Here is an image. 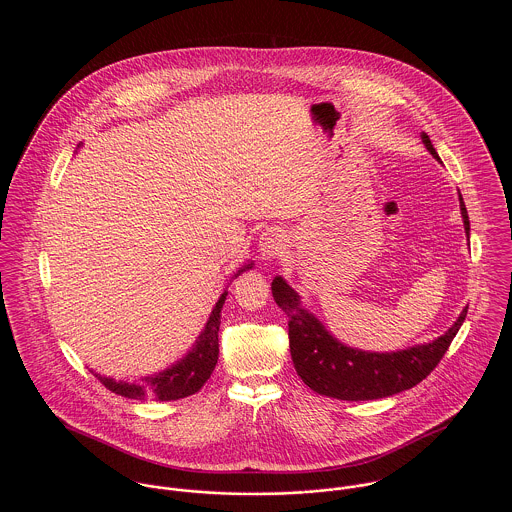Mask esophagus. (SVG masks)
<instances>
[{
    "mask_svg": "<svg viewBox=\"0 0 512 512\" xmlns=\"http://www.w3.org/2000/svg\"><path fill=\"white\" fill-rule=\"evenodd\" d=\"M282 248H284V236H282V232H278V230H268V232L262 234V238H260V254H262L266 260L280 256Z\"/></svg>",
    "mask_w": 512,
    "mask_h": 512,
    "instance_id": "obj_1",
    "label": "esophagus"
}]
</instances>
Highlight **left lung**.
<instances>
[{
    "instance_id": "8db88e82",
    "label": "left lung",
    "mask_w": 512,
    "mask_h": 512,
    "mask_svg": "<svg viewBox=\"0 0 512 512\" xmlns=\"http://www.w3.org/2000/svg\"><path fill=\"white\" fill-rule=\"evenodd\" d=\"M422 140L428 151L438 157L430 136L422 134ZM459 201L465 232L469 238L467 209L463 199ZM272 295L278 307L290 319V351L293 366L301 380L323 396L349 402L386 398L422 382L439 365L467 315V309H463L453 327H449V331L434 343L418 345L398 353H365L333 339L323 329V325L299 305L297 293L282 278L272 282Z\"/></svg>"
}]
</instances>
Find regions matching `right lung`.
I'll list each match as a JSON object with an SVG mask.
<instances>
[{"label":"right lung","instance_id":"right-lung-1","mask_svg":"<svg viewBox=\"0 0 512 512\" xmlns=\"http://www.w3.org/2000/svg\"><path fill=\"white\" fill-rule=\"evenodd\" d=\"M252 268V264L244 266L240 272ZM236 274V276H238ZM226 290L220 295L207 325L205 331L201 333L197 345L193 351L175 366L155 374L142 378L140 384H126V382H114L110 378L98 376V380L112 392L124 396V398H136V400H179L185 396H191L201 390V386L211 378L217 361H219V327H220V309L226 299Z\"/></svg>","mask_w":512,"mask_h":512}]
</instances>
